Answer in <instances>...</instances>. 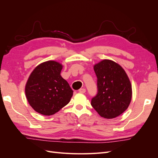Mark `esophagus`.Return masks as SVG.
Wrapping results in <instances>:
<instances>
[{
	"mask_svg": "<svg viewBox=\"0 0 158 158\" xmlns=\"http://www.w3.org/2000/svg\"><path fill=\"white\" fill-rule=\"evenodd\" d=\"M79 92L82 93V94H84L85 92V88H80L79 89Z\"/></svg>",
	"mask_w": 158,
	"mask_h": 158,
	"instance_id": "obj_1",
	"label": "esophagus"
}]
</instances>
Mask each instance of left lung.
I'll return each instance as SVG.
<instances>
[{"instance_id": "left-lung-1", "label": "left lung", "mask_w": 158, "mask_h": 158, "mask_svg": "<svg viewBox=\"0 0 158 158\" xmlns=\"http://www.w3.org/2000/svg\"><path fill=\"white\" fill-rule=\"evenodd\" d=\"M98 92L91 105L102 117L114 118L125 112L132 99V85L125 70L109 59L94 65Z\"/></svg>"}]
</instances>
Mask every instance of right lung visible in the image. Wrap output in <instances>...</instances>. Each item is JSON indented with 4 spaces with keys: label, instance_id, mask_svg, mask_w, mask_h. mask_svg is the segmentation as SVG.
I'll use <instances>...</instances> for the list:
<instances>
[{
    "label": "right lung",
    "instance_id": "right-lung-1",
    "mask_svg": "<svg viewBox=\"0 0 158 158\" xmlns=\"http://www.w3.org/2000/svg\"><path fill=\"white\" fill-rule=\"evenodd\" d=\"M63 65L55 60L44 62L33 69L25 86L30 106L40 114L50 116L67 105L73 91L60 76Z\"/></svg>",
    "mask_w": 158,
    "mask_h": 158
}]
</instances>
